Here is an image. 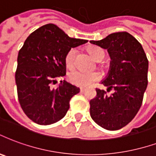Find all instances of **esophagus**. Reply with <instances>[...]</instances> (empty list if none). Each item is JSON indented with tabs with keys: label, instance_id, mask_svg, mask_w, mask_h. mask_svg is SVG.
<instances>
[{
	"label": "esophagus",
	"instance_id": "esophagus-1",
	"mask_svg": "<svg viewBox=\"0 0 156 156\" xmlns=\"http://www.w3.org/2000/svg\"><path fill=\"white\" fill-rule=\"evenodd\" d=\"M85 90L86 89H85L84 87H80V92H81V93H83Z\"/></svg>",
	"mask_w": 156,
	"mask_h": 156
}]
</instances>
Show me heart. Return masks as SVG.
<instances>
[{"label":"heart","instance_id":"heart-1","mask_svg":"<svg viewBox=\"0 0 156 156\" xmlns=\"http://www.w3.org/2000/svg\"><path fill=\"white\" fill-rule=\"evenodd\" d=\"M88 53L91 57L97 62H101L105 57L104 51L98 47H90ZM76 49L72 48L69 50L65 56V64L69 69H72L75 64ZM101 78V74L98 72L85 73L79 70H74L69 74V81L73 84L79 87H87Z\"/></svg>","mask_w":156,"mask_h":156}]
</instances>
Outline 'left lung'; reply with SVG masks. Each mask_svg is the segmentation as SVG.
I'll use <instances>...</instances> for the list:
<instances>
[{
	"label": "left lung",
	"mask_w": 156,
	"mask_h": 156,
	"mask_svg": "<svg viewBox=\"0 0 156 156\" xmlns=\"http://www.w3.org/2000/svg\"><path fill=\"white\" fill-rule=\"evenodd\" d=\"M91 44L107 49L110 68L101 83L107 91L96 89L97 97L90 101V116L98 126L116 131L126 126L142 104L148 80V59L141 44L127 32H116Z\"/></svg>",
	"instance_id": "left-lung-1"
}]
</instances>
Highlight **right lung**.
<instances>
[{"label": "right lung", "instance_id": "1", "mask_svg": "<svg viewBox=\"0 0 156 156\" xmlns=\"http://www.w3.org/2000/svg\"><path fill=\"white\" fill-rule=\"evenodd\" d=\"M87 42L70 38L54 24L43 25L25 40L17 58L16 83L20 107L33 122L50 125L66 115L70 99L80 89L65 81L57 88L51 85L66 74L69 49Z\"/></svg>", "mask_w": 156, "mask_h": 156}]
</instances>
